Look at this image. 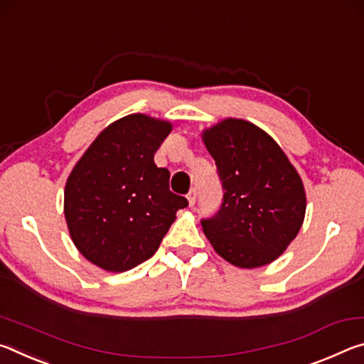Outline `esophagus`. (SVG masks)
I'll use <instances>...</instances> for the list:
<instances>
[{
    "instance_id": "esophagus-1",
    "label": "esophagus",
    "mask_w": 364,
    "mask_h": 364,
    "mask_svg": "<svg viewBox=\"0 0 364 364\" xmlns=\"http://www.w3.org/2000/svg\"><path fill=\"white\" fill-rule=\"evenodd\" d=\"M187 200H188V206H193L196 203V190H190V193L187 195Z\"/></svg>"
}]
</instances>
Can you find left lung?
<instances>
[{"instance_id":"8db88e82","label":"left lung","mask_w":364,"mask_h":364,"mask_svg":"<svg viewBox=\"0 0 364 364\" xmlns=\"http://www.w3.org/2000/svg\"><path fill=\"white\" fill-rule=\"evenodd\" d=\"M223 181V205L203 232L223 259L242 269L271 264L300 232L305 186L287 154L253 122L225 117L201 130Z\"/></svg>"}]
</instances>
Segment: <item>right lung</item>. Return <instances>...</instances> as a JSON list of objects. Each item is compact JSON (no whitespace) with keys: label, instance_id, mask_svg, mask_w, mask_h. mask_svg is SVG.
Here are the masks:
<instances>
[{"label":"right lung","instance_id":"right-lung-1","mask_svg":"<svg viewBox=\"0 0 364 364\" xmlns=\"http://www.w3.org/2000/svg\"><path fill=\"white\" fill-rule=\"evenodd\" d=\"M172 122L141 112L98 134L70 171L64 218L83 258L108 272L134 269L156 253L188 203L169 190V171L153 156Z\"/></svg>","mask_w":364,"mask_h":364}]
</instances>
